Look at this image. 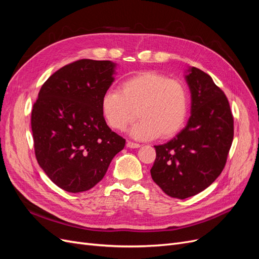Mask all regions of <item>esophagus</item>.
<instances>
[{
	"mask_svg": "<svg viewBox=\"0 0 259 259\" xmlns=\"http://www.w3.org/2000/svg\"><path fill=\"white\" fill-rule=\"evenodd\" d=\"M126 146H127L128 148H131V149H137V148H139V147H140V145H139V144L133 143V142H127Z\"/></svg>",
	"mask_w": 259,
	"mask_h": 259,
	"instance_id": "1",
	"label": "esophagus"
}]
</instances>
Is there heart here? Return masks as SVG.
Here are the masks:
<instances>
[{
    "label": "heart",
    "instance_id": "obj_1",
    "mask_svg": "<svg viewBox=\"0 0 259 259\" xmlns=\"http://www.w3.org/2000/svg\"><path fill=\"white\" fill-rule=\"evenodd\" d=\"M100 107L104 119L114 131H125L137 115L140 120L130 131L133 138H169L184 126L189 94L183 82L146 71L123 81L121 93L107 91Z\"/></svg>",
    "mask_w": 259,
    "mask_h": 259
}]
</instances>
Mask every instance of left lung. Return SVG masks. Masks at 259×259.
I'll use <instances>...</instances> for the list:
<instances>
[{
	"instance_id": "8db88e82",
	"label": "left lung",
	"mask_w": 259,
	"mask_h": 259,
	"mask_svg": "<svg viewBox=\"0 0 259 259\" xmlns=\"http://www.w3.org/2000/svg\"><path fill=\"white\" fill-rule=\"evenodd\" d=\"M186 82L191 95L186 127L168 143L154 146L153 182L171 198L203 191L221 175L233 139V117L224 92L202 70L189 67Z\"/></svg>"
}]
</instances>
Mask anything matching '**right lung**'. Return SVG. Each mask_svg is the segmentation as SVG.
<instances>
[{"label": "right lung", "mask_w": 259, "mask_h": 259, "mask_svg": "<svg viewBox=\"0 0 259 259\" xmlns=\"http://www.w3.org/2000/svg\"><path fill=\"white\" fill-rule=\"evenodd\" d=\"M116 64L81 59L51 75L31 114L35 156L52 182L68 192L90 190L104 178L125 139L108 126L101 98Z\"/></svg>", "instance_id": "1"}]
</instances>
